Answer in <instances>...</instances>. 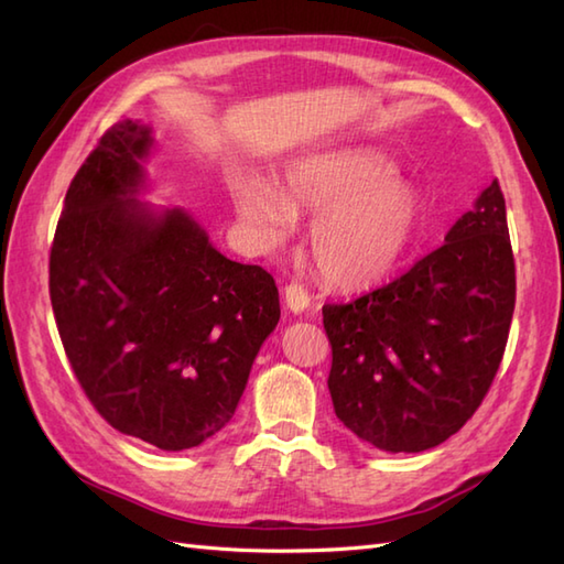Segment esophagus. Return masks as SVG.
Returning <instances> with one entry per match:
<instances>
[{"label": "esophagus", "mask_w": 564, "mask_h": 564, "mask_svg": "<svg viewBox=\"0 0 564 564\" xmlns=\"http://www.w3.org/2000/svg\"><path fill=\"white\" fill-rule=\"evenodd\" d=\"M283 301L285 305H289L293 313H303V310L310 307V295L307 291L303 289L301 283H289L283 289Z\"/></svg>", "instance_id": "obj_1"}]
</instances>
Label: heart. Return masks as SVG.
Here are the masks:
<instances>
[{
    "label": "heart",
    "mask_w": 564,
    "mask_h": 564,
    "mask_svg": "<svg viewBox=\"0 0 564 564\" xmlns=\"http://www.w3.org/2000/svg\"><path fill=\"white\" fill-rule=\"evenodd\" d=\"M237 218L263 249L281 245L293 215L317 213L307 247L334 289L361 291L398 263L419 220L416 191L376 152H327L297 162L283 194L247 178L232 191Z\"/></svg>",
    "instance_id": "1"
}]
</instances>
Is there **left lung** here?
Returning <instances> with one entry per match:
<instances>
[{"mask_svg": "<svg viewBox=\"0 0 564 564\" xmlns=\"http://www.w3.org/2000/svg\"><path fill=\"white\" fill-rule=\"evenodd\" d=\"M517 267L495 178L446 242L400 279L325 305L329 394L339 422L390 453H419L460 431L507 349Z\"/></svg>", "mask_w": 564, "mask_h": 564, "instance_id": "left-lung-1", "label": "left lung"}]
</instances>
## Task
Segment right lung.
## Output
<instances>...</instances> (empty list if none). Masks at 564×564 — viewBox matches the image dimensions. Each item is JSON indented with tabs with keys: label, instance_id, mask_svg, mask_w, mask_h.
Returning a JSON list of instances; mask_svg holds the SVG:
<instances>
[{
	"label": "right lung",
	"instance_id": "obj_1",
	"mask_svg": "<svg viewBox=\"0 0 564 564\" xmlns=\"http://www.w3.org/2000/svg\"><path fill=\"white\" fill-rule=\"evenodd\" d=\"M150 128L121 121L72 178L51 247L69 366L106 422L162 451L218 434L279 325L269 271L223 257L182 208L135 198Z\"/></svg>",
	"mask_w": 564,
	"mask_h": 564
}]
</instances>
